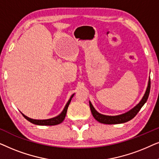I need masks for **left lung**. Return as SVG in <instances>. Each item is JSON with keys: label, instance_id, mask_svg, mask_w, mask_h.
Wrapping results in <instances>:
<instances>
[{"label": "left lung", "instance_id": "obj_1", "mask_svg": "<svg viewBox=\"0 0 159 159\" xmlns=\"http://www.w3.org/2000/svg\"><path fill=\"white\" fill-rule=\"evenodd\" d=\"M150 90H151V79H149L148 85L146 92H145L144 96H143V99L141 100L140 103H139L135 107L132 108V110H130L129 111L125 113V114H124L119 115V116H106V115L99 114L98 112H97L96 111H95L94 107H93L92 105V103H91L90 102H89L93 116L98 121H99V122H101L102 124H106V125H114V124H121L127 122V121L133 119L134 117L138 114L139 111L141 109L143 106L144 105L145 102L147 101V100L149 96Z\"/></svg>", "mask_w": 159, "mask_h": 159}]
</instances>
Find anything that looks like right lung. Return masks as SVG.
I'll return each instance as SVG.
<instances>
[{"label": "right lung", "instance_id": "1", "mask_svg": "<svg viewBox=\"0 0 159 159\" xmlns=\"http://www.w3.org/2000/svg\"><path fill=\"white\" fill-rule=\"evenodd\" d=\"M73 96H74V94L71 95L70 99L69 100L68 103H66V106H65V108H64V110H63V111L61 113V114L58 115V116L54 117V118L49 119H45V120H38V119H30V118H29V117L26 116L25 115H24L23 114H21L23 115V116L25 117V118L27 119V120L30 121V122L32 123V124H34V125H48V126L58 125V124L61 123L62 121H64V119H65V116H66V112H67V109H68L69 105V103H70V102L71 101V98H72Z\"/></svg>", "mask_w": 159, "mask_h": 159}]
</instances>
